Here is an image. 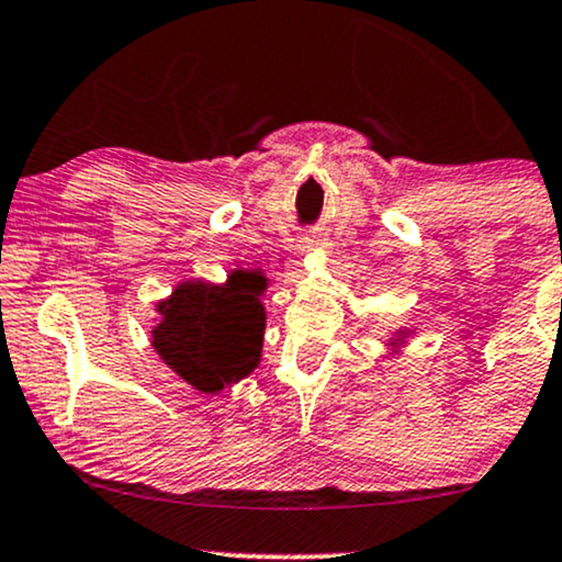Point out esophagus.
I'll list each match as a JSON object with an SVG mask.
<instances>
[{
  "mask_svg": "<svg viewBox=\"0 0 562 562\" xmlns=\"http://www.w3.org/2000/svg\"><path fill=\"white\" fill-rule=\"evenodd\" d=\"M303 248H306V251H311V254H327L329 243L324 240L322 235H308V238L303 240Z\"/></svg>",
  "mask_w": 562,
  "mask_h": 562,
  "instance_id": "esophagus-1",
  "label": "esophagus"
}]
</instances>
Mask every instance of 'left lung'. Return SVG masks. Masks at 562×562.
Here are the masks:
<instances>
[{"label": "left lung", "mask_w": 562, "mask_h": 562, "mask_svg": "<svg viewBox=\"0 0 562 562\" xmlns=\"http://www.w3.org/2000/svg\"><path fill=\"white\" fill-rule=\"evenodd\" d=\"M397 335H401V337H397V340H403V337L408 335V333H405V329H401V333H397ZM392 346H395V342H392Z\"/></svg>", "instance_id": "obj_1"}]
</instances>
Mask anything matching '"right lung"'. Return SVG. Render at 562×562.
I'll return each mask as SVG.
<instances>
[{"mask_svg": "<svg viewBox=\"0 0 562 562\" xmlns=\"http://www.w3.org/2000/svg\"><path fill=\"white\" fill-rule=\"evenodd\" d=\"M267 277L238 269L225 285L180 282L157 311L151 346L180 380L216 395L259 367L263 342V306L259 295Z\"/></svg>", "mask_w": 562, "mask_h": 562, "instance_id": "right-lung-1", "label": "right lung"}]
</instances>
